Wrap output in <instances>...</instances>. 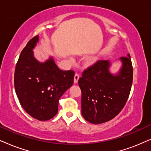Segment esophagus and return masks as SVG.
<instances>
[{"label": "esophagus", "instance_id": "34e87169", "mask_svg": "<svg viewBox=\"0 0 151 151\" xmlns=\"http://www.w3.org/2000/svg\"><path fill=\"white\" fill-rule=\"evenodd\" d=\"M79 74L76 73L75 74H74V83H77L78 80H79Z\"/></svg>", "mask_w": 151, "mask_h": 151}]
</instances>
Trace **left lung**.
I'll use <instances>...</instances> for the list:
<instances>
[{
	"mask_svg": "<svg viewBox=\"0 0 151 151\" xmlns=\"http://www.w3.org/2000/svg\"><path fill=\"white\" fill-rule=\"evenodd\" d=\"M120 59L122 67L116 75L108 70L110 62L101 60L84 70L79 78L81 114L90 123L110 121L126 105L131 90L133 70L129 55Z\"/></svg>",
	"mask_w": 151,
	"mask_h": 151,
	"instance_id": "obj_1",
	"label": "left lung"
}]
</instances>
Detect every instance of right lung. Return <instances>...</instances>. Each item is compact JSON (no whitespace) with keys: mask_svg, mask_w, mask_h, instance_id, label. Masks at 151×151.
<instances>
[{"mask_svg":"<svg viewBox=\"0 0 151 151\" xmlns=\"http://www.w3.org/2000/svg\"><path fill=\"white\" fill-rule=\"evenodd\" d=\"M39 41L30 39L19 56L14 72L15 91L25 112L39 121H47L58 112L61 96L74 82L73 70H60L52 58L40 63L32 50Z\"/></svg>","mask_w":151,"mask_h":151,"instance_id":"right-lung-1","label":"right lung"}]
</instances>
